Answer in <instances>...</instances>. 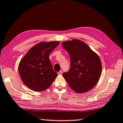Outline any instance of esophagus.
Here are the masks:
<instances>
[{"instance_id":"1","label":"esophagus","mask_w":123,"mask_h":123,"mask_svg":"<svg viewBox=\"0 0 123 123\" xmlns=\"http://www.w3.org/2000/svg\"><path fill=\"white\" fill-rule=\"evenodd\" d=\"M58 75H62V70L59 71V72L58 73Z\"/></svg>"}]
</instances>
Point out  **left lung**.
<instances>
[{
	"mask_svg": "<svg viewBox=\"0 0 123 123\" xmlns=\"http://www.w3.org/2000/svg\"><path fill=\"white\" fill-rule=\"evenodd\" d=\"M62 45L70 58V69L63 73L69 86L78 93L91 90L101 75L102 68L99 56L80 40L67 41Z\"/></svg>",
	"mask_w": 123,
	"mask_h": 123,
	"instance_id": "left-lung-1",
	"label": "left lung"
}]
</instances>
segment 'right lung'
<instances>
[{
    "label": "right lung",
    "mask_w": 123,
    "mask_h": 123,
    "mask_svg": "<svg viewBox=\"0 0 123 123\" xmlns=\"http://www.w3.org/2000/svg\"><path fill=\"white\" fill-rule=\"evenodd\" d=\"M59 42H41L28 51L19 64L21 79L25 85L35 92L47 89L57 76L50 61L51 51Z\"/></svg>",
    "instance_id": "right-lung-1"
}]
</instances>
